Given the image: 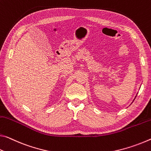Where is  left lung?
I'll return each instance as SVG.
<instances>
[{
	"mask_svg": "<svg viewBox=\"0 0 151 151\" xmlns=\"http://www.w3.org/2000/svg\"><path fill=\"white\" fill-rule=\"evenodd\" d=\"M136 97H137V96H135V98H134V99L136 98ZM134 100H133V101H134Z\"/></svg>",
	"mask_w": 151,
	"mask_h": 151,
	"instance_id": "8db88e82",
	"label": "left lung"
}]
</instances>
